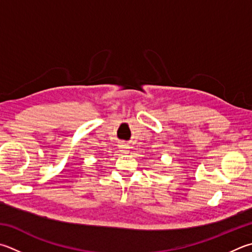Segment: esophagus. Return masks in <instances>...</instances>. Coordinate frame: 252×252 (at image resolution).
Returning a JSON list of instances; mask_svg holds the SVG:
<instances>
[{"mask_svg":"<svg viewBox=\"0 0 252 252\" xmlns=\"http://www.w3.org/2000/svg\"><path fill=\"white\" fill-rule=\"evenodd\" d=\"M121 152H123V153H127L129 152V146L127 145H121Z\"/></svg>","mask_w":252,"mask_h":252,"instance_id":"esophagus-1","label":"esophagus"}]
</instances>
